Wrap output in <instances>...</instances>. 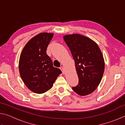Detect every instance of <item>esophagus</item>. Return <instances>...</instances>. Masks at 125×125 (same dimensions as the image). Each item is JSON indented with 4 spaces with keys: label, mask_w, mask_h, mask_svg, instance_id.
Returning a JSON list of instances; mask_svg holds the SVG:
<instances>
[{
    "label": "esophagus",
    "mask_w": 125,
    "mask_h": 125,
    "mask_svg": "<svg viewBox=\"0 0 125 125\" xmlns=\"http://www.w3.org/2000/svg\"><path fill=\"white\" fill-rule=\"evenodd\" d=\"M60 69H61V71H62V73H63V74H64V73H65V71H64V68L62 67H61L60 68Z\"/></svg>",
    "instance_id": "1"
}]
</instances>
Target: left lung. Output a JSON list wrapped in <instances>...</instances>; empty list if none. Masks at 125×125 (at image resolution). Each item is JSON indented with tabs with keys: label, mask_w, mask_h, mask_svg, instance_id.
<instances>
[{
	"label": "left lung",
	"mask_w": 125,
	"mask_h": 125,
	"mask_svg": "<svg viewBox=\"0 0 125 125\" xmlns=\"http://www.w3.org/2000/svg\"><path fill=\"white\" fill-rule=\"evenodd\" d=\"M74 60L79 83L72 89L80 96L92 93L102 79L105 62L95 42L83 35L73 33L63 36Z\"/></svg>",
	"instance_id": "1"
}]
</instances>
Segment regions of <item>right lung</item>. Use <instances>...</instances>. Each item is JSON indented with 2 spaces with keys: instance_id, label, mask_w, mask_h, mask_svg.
Returning a JSON list of instances; mask_svg holds the SVG:
<instances>
[{
  "instance_id": "1",
  "label": "right lung",
  "mask_w": 125,
  "mask_h": 125,
  "mask_svg": "<svg viewBox=\"0 0 125 125\" xmlns=\"http://www.w3.org/2000/svg\"><path fill=\"white\" fill-rule=\"evenodd\" d=\"M54 34L42 32L33 37L20 54L19 69L20 77L29 90L42 94L52 87L62 72L53 66L46 50Z\"/></svg>"
}]
</instances>
